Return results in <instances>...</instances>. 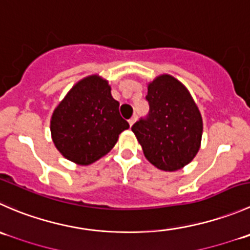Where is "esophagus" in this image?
<instances>
[{
  "label": "esophagus",
  "instance_id": "1",
  "mask_svg": "<svg viewBox=\"0 0 250 250\" xmlns=\"http://www.w3.org/2000/svg\"><path fill=\"white\" fill-rule=\"evenodd\" d=\"M135 120H137V117H135V116H134V117H132V118H130V120H129V121H128V123H129V125H130V127H132V125H134Z\"/></svg>",
  "mask_w": 250,
  "mask_h": 250
}]
</instances>
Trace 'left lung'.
<instances>
[{"label":"left lung","mask_w":250,"mask_h":250,"mask_svg":"<svg viewBox=\"0 0 250 250\" xmlns=\"http://www.w3.org/2000/svg\"><path fill=\"white\" fill-rule=\"evenodd\" d=\"M149 113L133 125L145 157L157 168L176 171L197 155L203 121L189 91L173 77L160 76L147 86Z\"/></svg>","instance_id":"8db88e82"}]
</instances>
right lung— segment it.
Here are the masks:
<instances>
[{"instance_id":"1","label":"right lung","mask_w":250,"mask_h":250,"mask_svg":"<svg viewBox=\"0 0 250 250\" xmlns=\"http://www.w3.org/2000/svg\"><path fill=\"white\" fill-rule=\"evenodd\" d=\"M120 103L107 82L84 78L53 111L51 134L58 151L79 165H90L107 154L129 125L120 115Z\"/></svg>"}]
</instances>
